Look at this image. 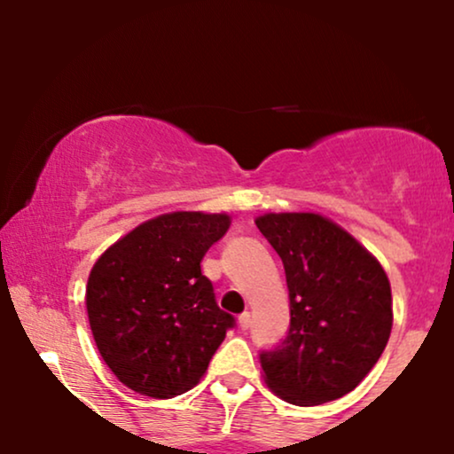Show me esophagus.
<instances>
[{"label":"esophagus","mask_w":454,"mask_h":454,"mask_svg":"<svg viewBox=\"0 0 454 454\" xmlns=\"http://www.w3.org/2000/svg\"><path fill=\"white\" fill-rule=\"evenodd\" d=\"M249 326H252V316H249V311H245V314L239 316V328H241V331H247Z\"/></svg>","instance_id":"1"}]
</instances>
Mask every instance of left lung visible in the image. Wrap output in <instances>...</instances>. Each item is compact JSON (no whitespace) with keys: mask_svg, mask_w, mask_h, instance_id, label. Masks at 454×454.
<instances>
[{"mask_svg":"<svg viewBox=\"0 0 454 454\" xmlns=\"http://www.w3.org/2000/svg\"><path fill=\"white\" fill-rule=\"evenodd\" d=\"M256 226L284 262L290 294L286 337L260 350L264 380L294 405L340 399L387 348V273L356 239L316 213H269Z\"/></svg>","mask_w":454,"mask_h":454,"instance_id":"obj_1","label":"left lung"}]
</instances>
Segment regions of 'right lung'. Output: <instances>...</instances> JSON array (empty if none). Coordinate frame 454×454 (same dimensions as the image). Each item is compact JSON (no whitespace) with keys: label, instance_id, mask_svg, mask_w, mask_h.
<instances>
[{"label":"right lung","instance_id":"add662e5","mask_svg":"<svg viewBox=\"0 0 454 454\" xmlns=\"http://www.w3.org/2000/svg\"><path fill=\"white\" fill-rule=\"evenodd\" d=\"M228 226L223 213H166L140 223L93 264L85 299L93 340L128 388L170 399L205 376L234 328L200 270Z\"/></svg>","mask_w":454,"mask_h":454}]
</instances>
